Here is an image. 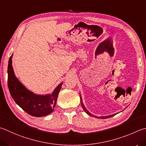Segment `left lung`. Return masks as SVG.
I'll return each mask as SVG.
<instances>
[{
	"mask_svg": "<svg viewBox=\"0 0 146 146\" xmlns=\"http://www.w3.org/2000/svg\"><path fill=\"white\" fill-rule=\"evenodd\" d=\"M80 101H81V104H82V108H83V109L84 110V111H85V113H86L87 114H88V115L89 116H94V115H92V114H90L89 112H88V111L86 110V108H85V106L84 105V104H83V102H82V98H81V96H80ZM116 115V114H115V115H110V116H101V117H98V116H94L95 117H96V118H101V119H106V118H111V117H112V116H115Z\"/></svg>",
	"mask_w": 146,
	"mask_h": 146,
	"instance_id": "8db88e82",
	"label": "left lung"
}]
</instances>
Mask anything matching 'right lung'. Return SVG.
<instances>
[{
	"label": "right lung",
	"mask_w": 146,
	"mask_h": 146,
	"mask_svg": "<svg viewBox=\"0 0 146 146\" xmlns=\"http://www.w3.org/2000/svg\"><path fill=\"white\" fill-rule=\"evenodd\" d=\"M13 54L9 60L7 85L11 96L19 106L30 115L35 117L46 116L54 111L62 83L51 94L37 95L27 90L14 75L12 66Z\"/></svg>",
	"instance_id": "right-lung-1"
}]
</instances>
